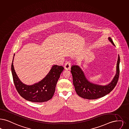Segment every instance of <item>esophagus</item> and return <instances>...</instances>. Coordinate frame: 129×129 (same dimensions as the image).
I'll return each instance as SVG.
<instances>
[{
    "label": "esophagus",
    "instance_id": "34e87169",
    "mask_svg": "<svg viewBox=\"0 0 129 129\" xmlns=\"http://www.w3.org/2000/svg\"><path fill=\"white\" fill-rule=\"evenodd\" d=\"M71 62H69V61H67L66 62L65 64V66H64V68L66 70H69L71 69Z\"/></svg>",
    "mask_w": 129,
    "mask_h": 129
}]
</instances>
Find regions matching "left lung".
<instances>
[{
	"label": "left lung",
	"mask_w": 129,
	"mask_h": 129,
	"mask_svg": "<svg viewBox=\"0 0 129 129\" xmlns=\"http://www.w3.org/2000/svg\"><path fill=\"white\" fill-rule=\"evenodd\" d=\"M108 40L115 46L110 37ZM120 57L118 55L117 63L116 73L112 80L106 85H101L92 83L88 80L81 67L73 65L71 67V72L73 78V83L78 95L87 99H96L103 97L113 90L118 81L119 74Z\"/></svg>",
	"instance_id": "obj_1"
}]
</instances>
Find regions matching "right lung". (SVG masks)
I'll list each match as a JSON object with an SVG mask.
<instances>
[{"instance_id":"right-lung-1","label":"right lung","mask_w":129,"mask_h":129,"mask_svg":"<svg viewBox=\"0 0 129 129\" xmlns=\"http://www.w3.org/2000/svg\"><path fill=\"white\" fill-rule=\"evenodd\" d=\"M14 56L15 54L11 64V73L16 88L21 96L33 102L42 103L51 99L64 68L54 65L47 74L40 81L31 85H27L21 81L16 73L13 63Z\"/></svg>"}]
</instances>
